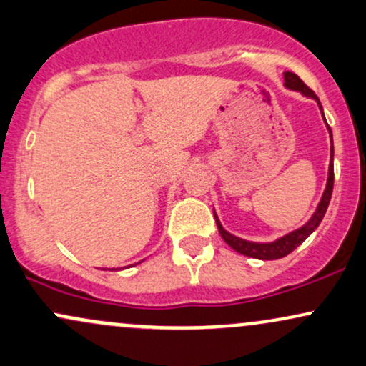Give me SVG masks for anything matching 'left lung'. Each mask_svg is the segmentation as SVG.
I'll use <instances>...</instances> for the list:
<instances>
[{
  "label": "left lung",
  "mask_w": 366,
  "mask_h": 366,
  "mask_svg": "<svg viewBox=\"0 0 366 366\" xmlns=\"http://www.w3.org/2000/svg\"><path fill=\"white\" fill-rule=\"evenodd\" d=\"M285 85L291 90H300L303 96L315 99V101L319 102V107L322 111V104H320L319 97L315 96V92H313L312 89H308L307 85H305V81L300 79L296 73H293V71H286L285 73ZM322 114H324V111H322ZM327 128H329V133H330V139H332V132H330L329 124H327ZM332 188H334V145H330V164H329L327 187H325L324 195H322L319 207H317L315 214H313L312 219L307 222V224L300 227V229L293 231V233L282 236V238H279L272 243H253V242H247V239L236 238V236L227 233L224 227L221 226V222H219L216 212H214V217H216V222H217V229H219V233H221L222 239H224V242L229 244L233 250L242 253V255L252 257V259H259V260L282 259V257L290 255V253L293 252L296 247H300V244H302L305 239H307L308 236H310L313 231L319 227L322 219H324V216H325V210H327V207H329L330 197H332Z\"/></svg>",
  "instance_id": "left-lung-1"
}]
</instances>
